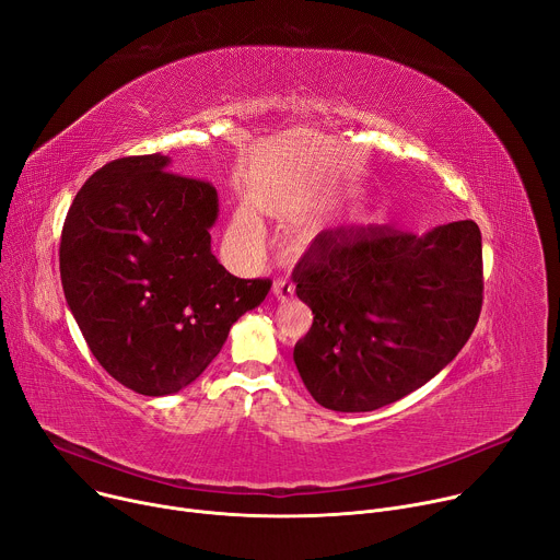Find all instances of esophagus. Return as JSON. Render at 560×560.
I'll return each instance as SVG.
<instances>
[{
  "mask_svg": "<svg viewBox=\"0 0 560 560\" xmlns=\"http://www.w3.org/2000/svg\"><path fill=\"white\" fill-rule=\"evenodd\" d=\"M272 292L279 301H288V299L294 296V285L288 279H277L275 285H272Z\"/></svg>",
  "mask_w": 560,
  "mask_h": 560,
  "instance_id": "34e87169",
  "label": "esophagus"
}]
</instances>
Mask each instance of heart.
<instances>
[{"label":"heart","mask_w":560,"mask_h":560,"mask_svg":"<svg viewBox=\"0 0 560 560\" xmlns=\"http://www.w3.org/2000/svg\"><path fill=\"white\" fill-rule=\"evenodd\" d=\"M234 230L241 234V236H254L257 234V223H254V219L245 212H238L236 214V221H234Z\"/></svg>","instance_id":"1"}]
</instances>
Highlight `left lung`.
Listing matches in <instances>:
<instances>
[{"label": "left lung", "mask_w": 560, "mask_h": 560, "mask_svg": "<svg viewBox=\"0 0 560 560\" xmlns=\"http://www.w3.org/2000/svg\"><path fill=\"white\" fill-rule=\"evenodd\" d=\"M292 281L315 315L294 346L308 393L330 411H375L424 386L469 341L482 311L480 228L324 232Z\"/></svg>", "instance_id": "obj_1"}]
</instances>
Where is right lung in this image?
Listing matches in <instances>:
<instances>
[{
    "label": "right lung",
    "instance_id": "obj_1",
    "mask_svg": "<svg viewBox=\"0 0 560 560\" xmlns=\"http://www.w3.org/2000/svg\"><path fill=\"white\" fill-rule=\"evenodd\" d=\"M161 154L89 176L62 228L60 277L97 364L140 395L191 384L270 279H238L212 254V183L167 172Z\"/></svg>",
    "mask_w": 560,
    "mask_h": 560
}]
</instances>
